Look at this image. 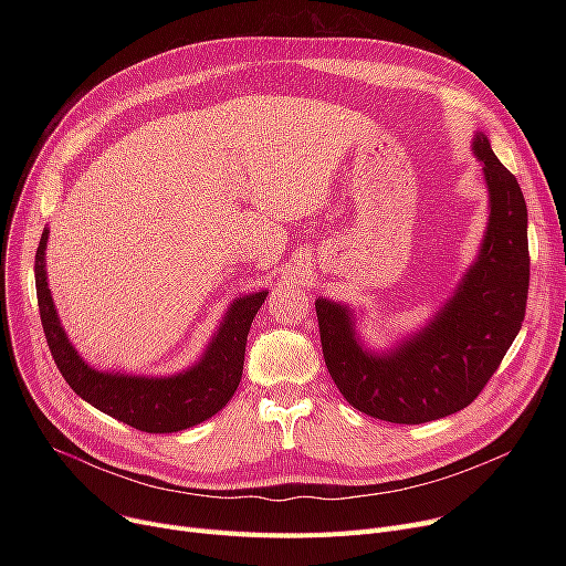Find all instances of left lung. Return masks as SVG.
Here are the masks:
<instances>
[{"label": "left lung", "mask_w": 566, "mask_h": 566, "mask_svg": "<svg viewBox=\"0 0 566 566\" xmlns=\"http://www.w3.org/2000/svg\"><path fill=\"white\" fill-rule=\"evenodd\" d=\"M472 151L489 186L480 256L429 325L388 353H371L346 305L318 298L325 367L344 399L376 420L422 424L470 406L500 367L525 318L530 286L527 208L516 176L478 133Z\"/></svg>", "instance_id": "left-lung-1"}]
</instances>
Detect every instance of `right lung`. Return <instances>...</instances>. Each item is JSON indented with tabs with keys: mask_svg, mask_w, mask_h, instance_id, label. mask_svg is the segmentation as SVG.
Returning <instances> with one entry per match:
<instances>
[{
	"mask_svg": "<svg viewBox=\"0 0 566 566\" xmlns=\"http://www.w3.org/2000/svg\"><path fill=\"white\" fill-rule=\"evenodd\" d=\"M48 233L50 229H43L34 265L41 323L54 365L75 395L109 418L146 433L190 429L227 406L241 382L250 325L268 291L233 301L201 360L181 374L156 378L98 371L80 358L59 323L45 275Z\"/></svg>",
	"mask_w": 566,
	"mask_h": 566,
	"instance_id": "add662e5",
	"label": "right lung"
}]
</instances>
